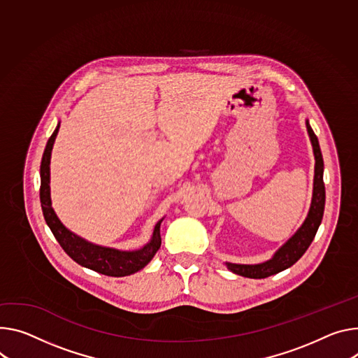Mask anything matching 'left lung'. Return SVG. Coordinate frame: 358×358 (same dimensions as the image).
I'll use <instances>...</instances> for the list:
<instances>
[{
	"label": "left lung",
	"instance_id": "left-lung-1",
	"mask_svg": "<svg viewBox=\"0 0 358 358\" xmlns=\"http://www.w3.org/2000/svg\"><path fill=\"white\" fill-rule=\"evenodd\" d=\"M307 133L313 145L314 152V181H313V197L308 214L300 229L292 234L274 254L270 259L264 263L258 264H236V263H225L227 268L233 271L234 274L248 277V278H266L270 275H274L280 271L287 270L303 257V254L310 247L311 241L315 237V233L322 220L324 214V204H326V188H324L322 181V173H324V161L320 150V144L317 140V136L314 134L313 128L306 120Z\"/></svg>",
	"mask_w": 358,
	"mask_h": 358
}]
</instances>
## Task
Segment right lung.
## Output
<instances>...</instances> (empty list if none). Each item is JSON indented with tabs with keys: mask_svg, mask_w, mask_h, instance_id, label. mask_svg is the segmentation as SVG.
<instances>
[{
	"mask_svg": "<svg viewBox=\"0 0 358 358\" xmlns=\"http://www.w3.org/2000/svg\"><path fill=\"white\" fill-rule=\"evenodd\" d=\"M59 122L57 124L52 136L50 137L40 167L41 177V188H40V200L41 208L45 218L47 225L52 231L55 240L59 243L62 250L66 251L76 263L80 266L96 271L110 277H124L134 274L144 268L158 251L161 245L159 227L164 218H161L155 227L151 236V240L138 250H117L113 247H104L87 241L85 238L77 236L71 230L64 225L57 217L52 206H51V189H50V162H51V151L58 134Z\"/></svg>",
	"mask_w": 358,
	"mask_h": 358,
	"instance_id": "1",
	"label": "right lung"
}]
</instances>
